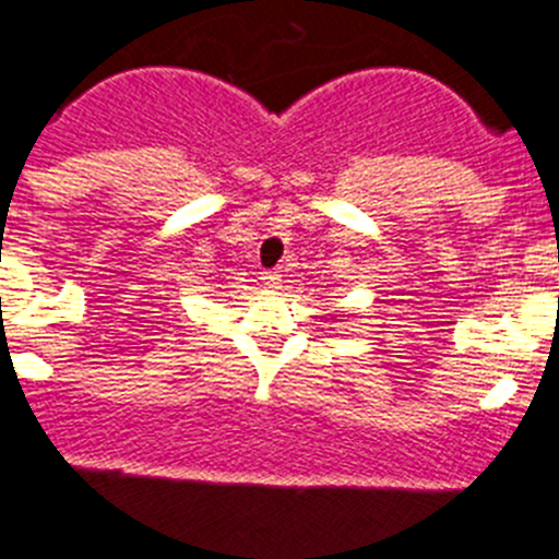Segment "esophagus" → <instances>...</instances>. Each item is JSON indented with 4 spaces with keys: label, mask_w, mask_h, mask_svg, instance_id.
<instances>
[{
    "label": "esophagus",
    "mask_w": 559,
    "mask_h": 559,
    "mask_svg": "<svg viewBox=\"0 0 559 559\" xmlns=\"http://www.w3.org/2000/svg\"><path fill=\"white\" fill-rule=\"evenodd\" d=\"M261 281L270 286V289H275V286L281 284V275L275 273V270H267V273H261Z\"/></svg>",
    "instance_id": "34e87169"
}]
</instances>
